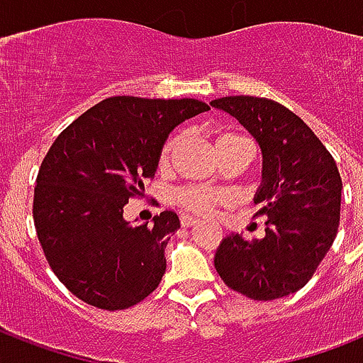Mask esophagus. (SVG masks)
<instances>
[{"label":"esophagus","mask_w":363,"mask_h":363,"mask_svg":"<svg viewBox=\"0 0 363 363\" xmlns=\"http://www.w3.org/2000/svg\"><path fill=\"white\" fill-rule=\"evenodd\" d=\"M199 222V218L198 216H192V215H182L181 216V224L184 228H190V226H194V224H198Z\"/></svg>","instance_id":"1"}]
</instances>
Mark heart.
I'll list each match as a JSON object with an SVG mask.
<instances>
[{"label":"heart","mask_w":363,"mask_h":363,"mask_svg":"<svg viewBox=\"0 0 363 363\" xmlns=\"http://www.w3.org/2000/svg\"><path fill=\"white\" fill-rule=\"evenodd\" d=\"M230 137H239V135H222L218 141H224V139H230ZM216 141V143H218ZM173 148H175V139H171L164 145L162 148V154H160V164L165 165L167 164V160H169L171 152H173ZM179 201L182 205H186L188 209L198 211V213H209L216 203H220L222 196L216 192H211V190H203V188H186V190H182L179 194Z\"/></svg>","instance_id":"obj_1"}]
</instances>
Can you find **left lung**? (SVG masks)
<instances>
[{"mask_svg": "<svg viewBox=\"0 0 363 363\" xmlns=\"http://www.w3.org/2000/svg\"><path fill=\"white\" fill-rule=\"evenodd\" d=\"M213 107L245 125L262 150V182L254 194L265 235L222 239L215 267L228 286L269 301L303 288L335 241L341 175L335 160L298 115L273 99L228 96Z\"/></svg>", "mask_w": 363, "mask_h": 363, "instance_id": "left-lung-1", "label": "left lung"}]
</instances>
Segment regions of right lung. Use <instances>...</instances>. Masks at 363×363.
Returning <instances> with one entry per match:
<instances>
[{
    "label": "right lung",
    "instance_id": "right-lung-1",
    "mask_svg": "<svg viewBox=\"0 0 363 363\" xmlns=\"http://www.w3.org/2000/svg\"><path fill=\"white\" fill-rule=\"evenodd\" d=\"M199 99L115 96L65 128L43 160L33 222L54 275L84 303H139L165 273V247L181 228L173 211L131 226L124 205L145 192L177 125L209 111Z\"/></svg>",
    "mask_w": 363,
    "mask_h": 363
}]
</instances>
